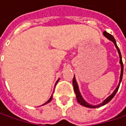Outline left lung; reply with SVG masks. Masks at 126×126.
<instances>
[{"label":"left lung","mask_w":126,"mask_h":126,"mask_svg":"<svg viewBox=\"0 0 126 126\" xmlns=\"http://www.w3.org/2000/svg\"><path fill=\"white\" fill-rule=\"evenodd\" d=\"M103 34H104V36H105L106 38H107L109 40H110L111 41L113 42L115 44V46L116 47V48L117 49V51L119 52V58H120V64H121V66H122V70H121V75H120V79H119V85L117 86V87L116 88V89L114 90V92L112 94H111L108 98H107L105 100L103 101V103H100L99 105H91L90 104H88L84 100V98H82V96H81V94L79 93V88H78V84H77V82L76 81V79H75V77L74 76V78H73V86H74V92L76 93V98H77V100H78V102L80 104V105H82L84 106V107H89V108H97V107H100L101 106L105 105V104L107 103H108L110 100L114 97V96L115 95L116 93L117 92V90L119 89V85H120V83L122 82V76H123V71H124V65H123V62H122V55H121V52H120V50H119V48L117 47V45L116 44V41H115V39L114 38V37L110 33H107V32L105 31L103 32Z\"/></svg>","instance_id":"obj_1"}]
</instances>
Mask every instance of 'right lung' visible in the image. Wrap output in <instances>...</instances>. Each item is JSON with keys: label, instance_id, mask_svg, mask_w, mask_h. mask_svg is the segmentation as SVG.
<instances>
[{"label": "right lung", "instance_id": "obj_1", "mask_svg": "<svg viewBox=\"0 0 126 126\" xmlns=\"http://www.w3.org/2000/svg\"><path fill=\"white\" fill-rule=\"evenodd\" d=\"M58 81H59V79H58V80H57V82H56V84H55V85L57 84V82H58ZM52 96H50V98H49V100H48L47 102H46V103H44V104H43L42 105H46V104H47V103H49V102H50V101H51V100H52Z\"/></svg>", "mask_w": 126, "mask_h": 126}]
</instances>
